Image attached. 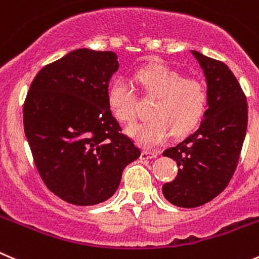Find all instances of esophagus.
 <instances>
[{"mask_svg":"<svg viewBox=\"0 0 259 259\" xmlns=\"http://www.w3.org/2000/svg\"><path fill=\"white\" fill-rule=\"evenodd\" d=\"M156 156H157V152L151 151V150H142L140 159L147 160V159H154V157H156Z\"/></svg>","mask_w":259,"mask_h":259,"instance_id":"34e87169","label":"esophagus"}]
</instances>
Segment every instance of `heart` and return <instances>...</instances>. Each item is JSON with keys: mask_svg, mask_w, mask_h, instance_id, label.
Segmentation results:
<instances>
[{"mask_svg": "<svg viewBox=\"0 0 259 259\" xmlns=\"http://www.w3.org/2000/svg\"><path fill=\"white\" fill-rule=\"evenodd\" d=\"M136 80L145 95L156 98L152 119L127 128V135L145 146L164 142L173 135L186 136L198 127L207 109L206 86L194 78H184L178 71L164 65H152L137 71ZM108 104L119 122L130 124L136 119L137 100L132 85L119 78L110 85Z\"/></svg>", "mask_w": 259, "mask_h": 259, "instance_id": "obj_1", "label": "heart"}]
</instances>
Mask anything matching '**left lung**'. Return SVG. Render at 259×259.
<instances>
[{
    "instance_id": "8db88e82",
    "label": "left lung",
    "mask_w": 259,
    "mask_h": 259,
    "mask_svg": "<svg viewBox=\"0 0 259 259\" xmlns=\"http://www.w3.org/2000/svg\"><path fill=\"white\" fill-rule=\"evenodd\" d=\"M205 73L208 109L194 134L162 155L176 160V179L162 186L170 203L205 205L228 187L238 165L248 124L247 98L224 62L191 51Z\"/></svg>"
}]
</instances>
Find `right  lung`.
<instances>
[{
	"label": "right lung",
	"mask_w": 259,
	"mask_h": 259,
	"mask_svg": "<svg viewBox=\"0 0 259 259\" xmlns=\"http://www.w3.org/2000/svg\"><path fill=\"white\" fill-rule=\"evenodd\" d=\"M117 54L81 48L44 66L24 103V131L51 192L76 206L107 201L140 157L108 104Z\"/></svg>",
	"instance_id": "1"
}]
</instances>
